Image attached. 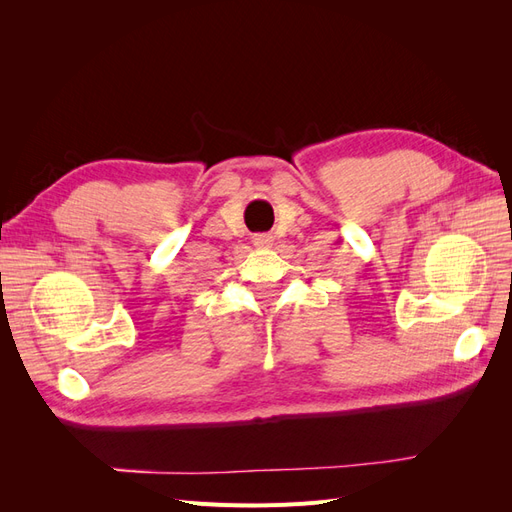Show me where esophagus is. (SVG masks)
Masks as SVG:
<instances>
[{"label":"esophagus","mask_w":512,"mask_h":512,"mask_svg":"<svg viewBox=\"0 0 512 512\" xmlns=\"http://www.w3.org/2000/svg\"><path fill=\"white\" fill-rule=\"evenodd\" d=\"M252 241H254L256 247H260V250H265V247H271V243H273V239L269 235H256Z\"/></svg>","instance_id":"1"}]
</instances>
